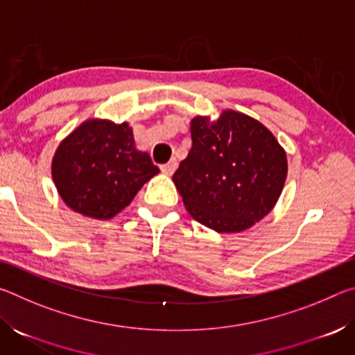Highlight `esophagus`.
Instances as JSON below:
<instances>
[{
  "mask_svg": "<svg viewBox=\"0 0 355 355\" xmlns=\"http://www.w3.org/2000/svg\"><path fill=\"white\" fill-rule=\"evenodd\" d=\"M175 169H177V161L175 159H172L167 164L161 166V172L166 173V175H172V173L175 172Z\"/></svg>",
  "mask_w": 355,
  "mask_h": 355,
  "instance_id": "obj_1",
  "label": "esophagus"
}]
</instances>
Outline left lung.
I'll use <instances>...</instances> for the list:
<instances>
[{"label": "left lung", "instance_id": "left-lung-1", "mask_svg": "<svg viewBox=\"0 0 355 355\" xmlns=\"http://www.w3.org/2000/svg\"><path fill=\"white\" fill-rule=\"evenodd\" d=\"M192 146L173 173L189 214L218 233H239L271 213L284 191V147L261 122L225 110L191 120Z\"/></svg>", "mask_w": 355, "mask_h": 355}]
</instances>
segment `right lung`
I'll use <instances>...</instances> for the list:
<instances>
[{"mask_svg": "<svg viewBox=\"0 0 355 355\" xmlns=\"http://www.w3.org/2000/svg\"><path fill=\"white\" fill-rule=\"evenodd\" d=\"M159 172L148 153L136 148L127 122L89 119L59 144L51 177L65 205L106 220L128 207L144 183Z\"/></svg>", "mask_w": 355, "mask_h": 355, "instance_id": "right-lung-1", "label": "right lung"}]
</instances>
